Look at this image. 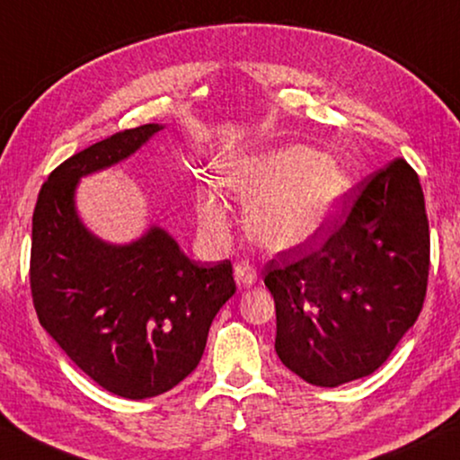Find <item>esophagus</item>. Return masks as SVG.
<instances>
[{"label":"esophagus","instance_id":"1","mask_svg":"<svg viewBox=\"0 0 460 460\" xmlns=\"http://www.w3.org/2000/svg\"><path fill=\"white\" fill-rule=\"evenodd\" d=\"M234 279L238 286H252L257 281V273H254L252 267L249 263H238L234 267Z\"/></svg>","mask_w":460,"mask_h":460}]
</instances>
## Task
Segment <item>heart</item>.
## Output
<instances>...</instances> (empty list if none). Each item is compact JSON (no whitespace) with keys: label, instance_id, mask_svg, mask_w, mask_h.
Returning a JSON list of instances; mask_svg holds the SVG:
<instances>
[{"label":"heart","instance_id":"obj_1","mask_svg":"<svg viewBox=\"0 0 460 460\" xmlns=\"http://www.w3.org/2000/svg\"><path fill=\"white\" fill-rule=\"evenodd\" d=\"M244 203L249 236L273 252L302 249L333 220L349 181L324 154L308 146H286L238 162L224 176ZM201 228L211 236L228 230V211L216 195L199 199Z\"/></svg>","mask_w":460,"mask_h":460}]
</instances>
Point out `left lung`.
<instances>
[{
	"instance_id": "obj_1",
	"label": "left lung",
	"mask_w": 460,
	"mask_h": 460,
	"mask_svg": "<svg viewBox=\"0 0 460 460\" xmlns=\"http://www.w3.org/2000/svg\"><path fill=\"white\" fill-rule=\"evenodd\" d=\"M429 228L418 174L397 158L362 189L319 251L265 267L275 351L288 370L333 388L383 366L426 298Z\"/></svg>"
}]
</instances>
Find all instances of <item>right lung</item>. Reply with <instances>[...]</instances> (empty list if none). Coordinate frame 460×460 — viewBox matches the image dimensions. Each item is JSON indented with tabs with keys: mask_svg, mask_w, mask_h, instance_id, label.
<instances>
[{
	"mask_svg": "<svg viewBox=\"0 0 460 460\" xmlns=\"http://www.w3.org/2000/svg\"><path fill=\"white\" fill-rule=\"evenodd\" d=\"M162 129L119 131L63 162L32 216L31 288L42 329L94 383L136 401L171 391L197 368L211 321L236 292L230 261L189 259L158 224L111 243L80 217L84 176L131 158Z\"/></svg>",
	"mask_w": 460,
	"mask_h": 460,
	"instance_id": "right-lung-1",
	"label": "right lung"
}]
</instances>
